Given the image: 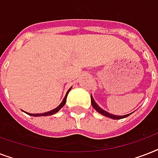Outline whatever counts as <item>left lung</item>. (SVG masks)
Listing matches in <instances>:
<instances>
[{"label":"left lung","mask_w":158,"mask_h":158,"mask_svg":"<svg viewBox=\"0 0 158 158\" xmlns=\"http://www.w3.org/2000/svg\"><path fill=\"white\" fill-rule=\"evenodd\" d=\"M91 103H92V106H93V107H94V109L97 110V111H98L100 114L105 115V116H106V117L114 119V120L123 119V118L127 117V116H129L130 115H131V113H130V114H127V115H112V114H110V113L106 112V110H102V108L100 107V106H99L96 103V102H95V101H94V98H93V97L92 96H91Z\"/></svg>","instance_id":"8db88e82"}]
</instances>
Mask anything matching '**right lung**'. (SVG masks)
<instances>
[{
    "instance_id": "add662e5",
    "label": "right lung",
    "mask_w": 158,
    "mask_h": 158,
    "mask_svg": "<svg viewBox=\"0 0 158 158\" xmlns=\"http://www.w3.org/2000/svg\"><path fill=\"white\" fill-rule=\"evenodd\" d=\"M70 89H71V88L67 91L66 94H65V97L64 98V99H63V101L61 102V103L58 106H57L56 108H55V109H53V110H50V111H48V112H45V113H41V114H31V113H28L26 112L28 115H32V116H47V115H53V114H56V112H58L60 109H61L63 106H64V104H65V102H66V98H67V95H68V94H69V92L70 91Z\"/></svg>"
}]
</instances>
